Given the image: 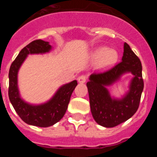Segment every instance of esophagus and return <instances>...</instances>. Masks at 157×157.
I'll return each mask as SVG.
<instances>
[{"instance_id":"1","label":"esophagus","mask_w":157,"mask_h":157,"mask_svg":"<svg viewBox=\"0 0 157 157\" xmlns=\"http://www.w3.org/2000/svg\"><path fill=\"white\" fill-rule=\"evenodd\" d=\"M86 81V75H80L79 77L78 78V82L81 83V84L85 83Z\"/></svg>"}]
</instances>
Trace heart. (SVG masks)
Here are the masks:
<instances>
[{
    "mask_svg": "<svg viewBox=\"0 0 157 157\" xmlns=\"http://www.w3.org/2000/svg\"><path fill=\"white\" fill-rule=\"evenodd\" d=\"M94 61L98 62V68L103 69L112 67L117 62L118 53L115 49L108 47H99L91 54Z\"/></svg>",
    "mask_w": 157,
    "mask_h": 157,
    "instance_id": "b5f03b06",
    "label": "heart"
}]
</instances>
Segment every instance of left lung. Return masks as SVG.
<instances>
[{
    "label": "left lung",
    "instance_id": "8db88e82",
    "mask_svg": "<svg viewBox=\"0 0 157 157\" xmlns=\"http://www.w3.org/2000/svg\"><path fill=\"white\" fill-rule=\"evenodd\" d=\"M120 63L105 72L94 73L86 83L91 113L94 120L102 127H114L127 121L139 107L144 88L142 66L127 43H124ZM129 72L134 78L131 81L128 92L120 99L112 98L106 87Z\"/></svg>",
    "mask_w": 157,
    "mask_h": 157
}]
</instances>
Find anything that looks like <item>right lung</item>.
Masks as SVG:
<instances>
[{
  "label": "right lung",
  "instance_id": "1",
  "mask_svg": "<svg viewBox=\"0 0 157 157\" xmlns=\"http://www.w3.org/2000/svg\"><path fill=\"white\" fill-rule=\"evenodd\" d=\"M51 49L52 46L48 41L41 39L33 41L19 52L9 69V100L19 117L29 125L48 127L59 122L64 116L72 92L78 85L76 80L64 84L49 101L41 105H30L20 98L17 77L22 63L29 54L45 53Z\"/></svg>",
  "mask_w": 157,
  "mask_h": 157
}]
</instances>
